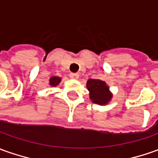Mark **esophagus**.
Wrapping results in <instances>:
<instances>
[{
	"label": "esophagus",
	"instance_id": "esophagus-1",
	"mask_svg": "<svg viewBox=\"0 0 158 158\" xmlns=\"http://www.w3.org/2000/svg\"><path fill=\"white\" fill-rule=\"evenodd\" d=\"M70 78L73 79H78L79 78V75L78 73H70Z\"/></svg>",
	"mask_w": 158,
	"mask_h": 158
}]
</instances>
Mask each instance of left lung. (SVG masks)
Masks as SVG:
<instances>
[{"instance_id":"obj_1","label":"left lung","mask_w":158,"mask_h":158,"mask_svg":"<svg viewBox=\"0 0 158 158\" xmlns=\"http://www.w3.org/2000/svg\"><path fill=\"white\" fill-rule=\"evenodd\" d=\"M86 87L90 93V99L94 104L104 106L108 104L112 98V94L109 90V86L103 80L88 79Z\"/></svg>"}]
</instances>
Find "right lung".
<instances>
[{"mask_svg":"<svg viewBox=\"0 0 158 158\" xmlns=\"http://www.w3.org/2000/svg\"><path fill=\"white\" fill-rule=\"evenodd\" d=\"M61 78L60 77H57V76H52L49 79V85H52V86H56L59 84L60 83Z\"/></svg>","mask_w":158,"mask_h":158,"instance_id":"add662e5","label":"right lung"}]
</instances>
